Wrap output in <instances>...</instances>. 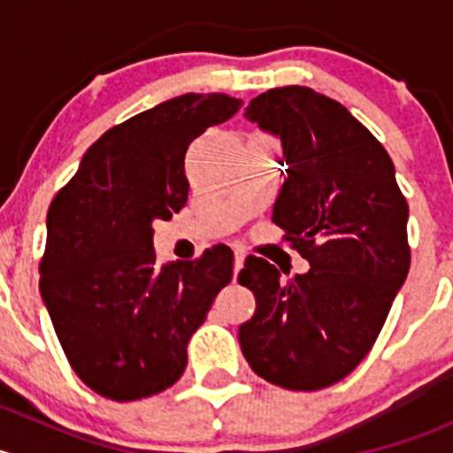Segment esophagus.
<instances>
[{
	"label": "esophagus",
	"instance_id": "obj_1",
	"mask_svg": "<svg viewBox=\"0 0 453 453\" xmlns=\"http://www.w3.org/2000/svg\"><path fill=\"white\" fill-rule=\"evenodd\" d=\"M243 263H245V254L241 252V250H234V278L236 273L241 272V267H243Z\"/></svg>",
	"mask_w": 453,
	"mask_h": 453
}]
</instances>
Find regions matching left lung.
<instances>
[{
	"instance_id": "1",
	"label": "left lung",
	"mask_w": 453,
	"mask_h": 453,
	"mask_svg": "<svg viewBox=\"0 0 453 453\" xmlns=\"http://www.w3.org/2000/svg\"><path fill=\"white\" fill-rule=\"evenodd\" d=\"M245 118L282 142L287 180L272 221L311 269L282 282L265 258L245 260L239 282L256 311L239 328L241 350L265 381L319 390L366 357L405 282L408 201L381 142L337 100L276 87Z\"/></svg>"
}]
</instances>
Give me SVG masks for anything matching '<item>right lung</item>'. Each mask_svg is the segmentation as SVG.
Segmentation results:
<instances>
[{"label": "right lung", "instance_id": "1", "mask_svg": "<svg viewBox=\"0 0 453 453\" xmlns=\"http://www.w3.org/2000/svg\"><path fill=\"white\" fill-rule=\"evenodd\" d=\"M241 104L227 94H184L129 118L87 149L50 205L41 298L70 366L107 399L171 388L184 374L188 340L232 280L226 245L155 263L153 221L186 205L193 140Z\"/></svg>", "mask_w": 453, "mask_h": 453}]
</instances>
